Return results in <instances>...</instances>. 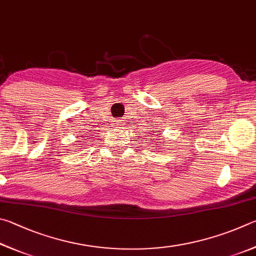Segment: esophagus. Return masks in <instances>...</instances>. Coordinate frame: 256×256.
Here are the masks:
<instances>
[{"instance_id":"34e87169","label":"esophagus","mask_w":256,"mask_h":256,"mask_svg":"<svg viewBox=\"0 0 256 256\" xmlns=\"http://www.w3.org/2000/svg\"><path fill=\"white\" fill-rule=\"evenodd\" d=\"M116 124H116V126H119V124H121V122H116Z\"/></svg>"}]
</instances>
